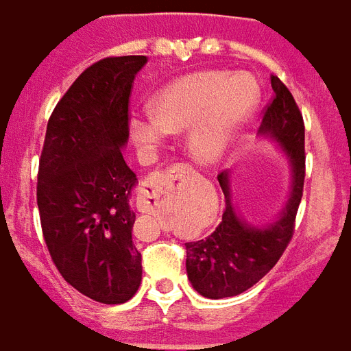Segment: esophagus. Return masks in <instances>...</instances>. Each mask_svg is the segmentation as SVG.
<instances>
[{"instance_id": "obj_1", "label": "esophagus", "mask_w": 351, "mask_h": 351, "mask_svg": "<svg viewBox=\"0 0 351 351\" xmlns=\"http://www.w3.org/2000/svg\"><path fill=\"white\" fill-rule=\"evenodd\" d=\"M191 167L187 164H176L166 171L153 173L142 182L136 193V205L142 213H156L160 210L176 191L182 189L189 180Z\"/></svg>"}]
</instances>
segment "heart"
Returning <instances> with one entry per match:
<instances>
[{"mask_svg":"<svg viewBox=\"0 0 351 351\" xmlns=\"http://www.w3.org/2000/svg\"><path fill=\"white\" fill-rule=\"evenodd\" d=\"M259 88L249 73L202 70L169 82L153 99V111L130 117L133 141L155 149L169 133L189 128L187 146L202 160L223 155L236 131L252 113Z\"/></svg>","mask_w":351,"mask_h":351,"instance_id":"heart-1","label":"heart"}]
</instances>
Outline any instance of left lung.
Listing matches in <instances>:
<instances>
[{"label": "left lung", "mask_w": 351, "mask_h": 351, "mask_svg": "<svg viewBox=\"0 0 351 351\" xmlns=\"http://www.w3.org/2000/svg\"><path fill=\"white\" fill-rule=\"evenodd\" d=\"M272 99L263 110L261 135L272 136L289 155L292 166V193L278 221L254 227L236 215L229 191V173L221 171L218 182L225 195L220 225L204 240L185 243V267L193 289L209 299L238 295L279 261L295 229V215L304 185V122L290 90L278 75L270 77Z\"/></svg>", "instance_id": "left-lung-1"}]
</instances>
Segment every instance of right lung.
<instances>
[{
  "label": "right lung",
  "instance_id": "1",
  "mask_svg": "<svg viewBox=\"0 0 351 351\" xmlns=\"http://www.w3.org/2000/svg\"><path fill=\"white\" fill-rule=\"evenodd\" d=\"M146 56L93 62L48 119L37 173L43 238L66 283L86 298L121 304L142 281L130 205L136 175L122 147L130 136V95Z\"/></svg>",
  "mask_w": 351,
  "mask_h": 351
}]
</instances>
